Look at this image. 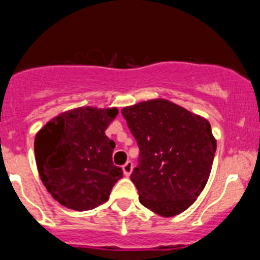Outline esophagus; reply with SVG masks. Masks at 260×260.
I'll return each instance as SVG.
<instances>
[{
	"label": "esophagus",
	"instance_id": "obj_1",
	"mask_svg": "<svg viewBox=\"0 0 260 260\" xmlns=\"http://www.w3.org/2000/svg\"><path fill=\"white\" fill-rule=\"evenodd\" d=\"M133 168H134V164H133V161H130V160H128V161H126V164L122 167L125 176H130V174H132Z\"/></svg>",
	"mask_w": 260,
	"mask_h": 260
}]
</instances>
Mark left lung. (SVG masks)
<instances>
[{
	"mask_svg": "<svg viewBox=\"0 0 260 260\" xmlns=\"http://www.w3.org/2000/svg\"><path fill=\"white\" fill-rule=\"evenodd\" d=\"M139 147L130 180L139 202L164 217L183 212L207 183L216 141L207 119L156 99L121 110Z\"/></svg>",
	"mask_w": 260,
	"mask_h": 260,
	"instance_id": "obj_1",
	"label": "left lung"
}]
</instances>
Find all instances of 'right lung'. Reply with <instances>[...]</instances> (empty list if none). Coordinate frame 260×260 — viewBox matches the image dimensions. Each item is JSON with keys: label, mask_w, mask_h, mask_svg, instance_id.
I'll return each instance as SVG.
<instances>
[{"label": "right lung", "mask_w": 260, "mask_h": 260, "mask_svg": "<svg viewBox=\"0 0 260 260\" xmlns=\"http://www.w3.org/2000/svg\"><path fill=\"white\" fill-rule=\"evenodd\" d=\"M117 113L116 108H78L53 118L36 135L39 174L62 206L93 210L122 178V169L112 160L116 144L105 135Z\"/></svg>", "instance_id": "obj_1"}]
</instances>
